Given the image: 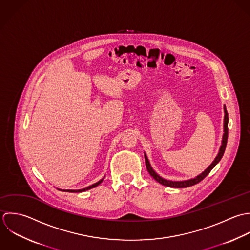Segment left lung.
<instances>
[{"label": "left lung", "mask_w": 250, "mask_h": 250, "mask_svg": "<svg viewBox=\"0 0 250 250\" xmlns=\"http://www.w3.org/2000/svg\"><path fill=\"white\" fill-rule=\"evenodd\" d=\"M228 121H229V118H228V113H227V110H226V106L224 105V124H223V136H222V141H221V146L219 148V151L216 155V157L214 158V160L210 163V165L204 171L202 172L200 175L196 176L195 178L193 179H189V180H186V181H170V180H166V179H163L162 177H160L153 169L152 167L150 166V161L148 159V156L147 154L144 152V155H145V162H146V167H147V170L148 172L150 173V176L159 184L165 186V187H169V188H188V187H191V186H194L196 184H198L199 182H201L204 178H206L208 176V174L212 170V168L220 161V159L222 158L223 154H224V151L226 149V145H227V139H228Z\"/></svg>", "instance_id": "left-lung-1"}]
</instances>
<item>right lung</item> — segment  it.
I'll list each match as a JSON object with an SVG mask.
<instances>
[{"label":"right lung","mask_w":250,"mask_h":250,"mask_svg":"<svg viewBox=\"0 0 250 250\" xmlns=\"http://www.w3.org/2000/svg\"><path fill=\"white\" fill-rule=\"evenodd\" d=\"M103 179L104 178H102L101 180H100L99 182H97L96 184H94V185H91V186H89V187H87V188H82V189H59V190H61V191H65V192H74V193H77V192H83V191H86V190H89V189H91V188H96V187H98L99 185H100L101 183H102V181H103Z\"/></svg>","instance_id":"1"}]
</instances>
